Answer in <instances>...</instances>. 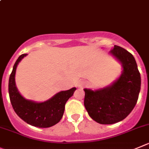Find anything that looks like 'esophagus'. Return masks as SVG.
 <instances>
[{
	"mask_svg": "<svg viewBox=\"0 0 149 149\" xmlns=\"http://www.w3.org/2000/svg\"><path fill=\"white\" fill-rule=\"evenodd\" d=\"M85 86V83L84 82H78V83H77V86L78 88H82L83 86Z\"/></svg>",
	"mask_w": 149,
	"mask_h": 149,
	"instance_id": "obj_1",
	"label": "esophagus"
}]
</instances>
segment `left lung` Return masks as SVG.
Wrapping results in <instances>:
<instances>
[{"instance_id": "8db88e82", "label": "left lung", "mask_w": 149, "mask_h": 149, "mask_svg": "<svg viewBox=\"0 0 149 149\" xmlns=\"http://www.w3.org/2000/svg\"><path fill=\"white\" fill-rule=\"evenodd\" d=\"M110 54L123 66V72L113 85L97 91L84 89V105L91 118L101 124L122 121L134 109L141 91V74L134 56L117 45Z\"/></svg>"}]
</instances>
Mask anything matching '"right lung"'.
Here are the masks:
<instances>
[{
    "instance_id": "right-lung-1",
    "label": "right lung",
    "mask_w": 149,
    "mask_h": 149,
    "mask_svg": "<svg viewBox=\"0 0 149 149\" xmlns=\"http://www.w3.org/2000/svg\"><path fill=\"white\" fill-rule=\"evenodd\" d=\"M22 54L14 65L8 80V93L14 110L27 124L39 128H47L61 121L64 113L65 104L73 95L76 88L56 93L54 97L44 102L37 103L25 100L15 86V73L19 62L26 56Z\"/></svg>"
}]
</instances>
